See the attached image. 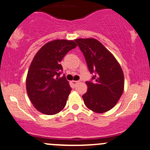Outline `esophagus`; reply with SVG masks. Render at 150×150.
<instances>
[{
  "instance_id": "34e87169",
  "label": "esophagus",
  "mask_w": 150,
  "mask_h": 150,
  "mask_svg": "<svg viewBox=\"0 0 150 150\" xmlns=\"http://www.w3.org/2000/svg\"><path fill=\"white\" fill-rule=\"evenodd\" d=\"M71 83H72V84L73 85V86H76L77 84H78V83H79V81H76V80H72V82H71Z\"/></svg>"
}]
</instances>
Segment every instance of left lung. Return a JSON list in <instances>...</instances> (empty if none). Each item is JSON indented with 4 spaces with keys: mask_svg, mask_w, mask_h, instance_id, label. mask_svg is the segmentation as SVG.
I'll return each mask as SVG.
<instances>
[{
    "mask_svg": "<svg viewBox=\"0 0 150 150\" xmlns=\"http://www.w3.org/2000/svg\"><path fill=\"white\" fill-rule=\"evenodd\" d=\"M93 81H87L85 105L96 113H105L117 103L124 88V72L114 56L97 39H77Z\"/></svg>",
    "mask_w": 150,
    "mask_h": 150,
    "instance_id": "obj_1",
    "label": "left lung"
}]
</instances>
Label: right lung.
<instances>
[{
    "mask_svg": "<svg viewBox=\"0 0 150 150\" xmlns=\"http://www.w3.org/2000/svg\"><path fill=\"white\" fill-rule=\"evenodd\" d=\"M77 45L72 40L57 39L45 44L34 56L26 76V91L39 112L54 115L65 106L71 91L65 77H59L60 62Z\"/></svg>",
    "mask_w": 150,
    "mask_h": 150,
    "instance_id": "1",
    "label": "right lung"
}]
</instances>
